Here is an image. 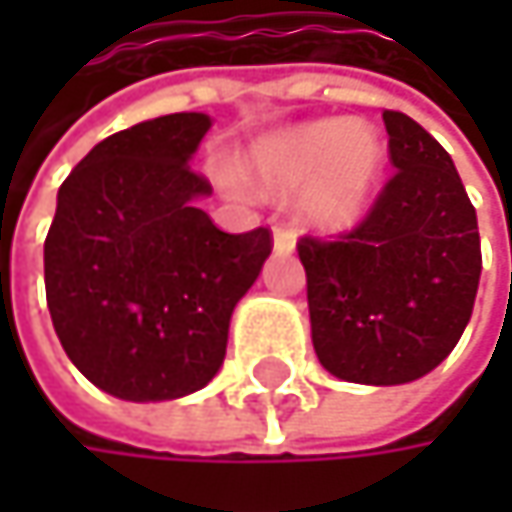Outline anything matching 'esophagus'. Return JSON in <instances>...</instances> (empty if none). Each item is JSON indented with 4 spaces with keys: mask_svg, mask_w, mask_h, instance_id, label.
Listing matches in <instances>:
<instances>
[{
    "mask_svg": "<svg viewBox=\"0 0 512 512\" xmlns=\"http://www.w3.org/2000/svg\"><path fill=\"white\" fill-rule=\"evenodd\" d=\"M272 246H275L278 255H290L296 249V234L290 228H275L272 231Z\"/></svg>",
    "mask_w": 512,
    "mask_h": 512,
    "instance_id": "esophagus-1",
    "label": "esophagus"
}]
</instances>
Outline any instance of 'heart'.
Instances as JSON below:
<instances>
[{
	"label": "heart",
	"mask_w": 512,
	"mask_h": 512,
	"mask_svg": "<svg viewBox=\"0 0 512 512\" xmlns=\"http://www.w3.org/2000/svg\"><path fill=\"white\" fill-rule=\"evenodd\" d=\"M379 165L382 148L367 127L317 121L260 142L243 168L269 192H293L308 182L302 216L317 228H350L367 207Z\"/></svg>",
	"instance_id": "heart-1"
}]
</instances>
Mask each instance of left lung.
Returning a JSON list of instances; mask_svg holds the SVG:
<instances>
[{
  "label": "left lung",
  "instance_id": "obj_1",
  "mask_svg": "<svg viewBox=\"0 0 512 512\" xmlns=\"http://www.w3.org/2000/svg\"><path fill=\"white\" fill-rule=\"evenodd\" d=\"M397 168L353 231L296 243L311 341L347 382L403 385L439 367L468 326L480 281L477 213L448 151L385 109Z\"/></svg>",
  "mask_w": 512,
  "mask_h": 512
}]
</instances>
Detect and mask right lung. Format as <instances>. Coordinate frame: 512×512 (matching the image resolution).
<instances>
[{
    "instance_id": "1",
    "label": "right lung",
    "mask_w": 512,
    "mask_h": 512,
    "mask_svg": "<svg viewBox=\"0 0 512 512\" xmlns=\"http://www.w3.org/2000/svg\"><path fill=\"white\" fill-rule=\"evenodd\" d=\"M210 118L177 112L91 148L61 183L44 281L67 358L121 400H177L225 361L234 305L272 252L269 228L228 234L192 171Z\"/></svg>"
}]
</instances>
